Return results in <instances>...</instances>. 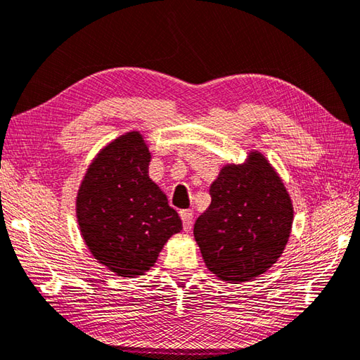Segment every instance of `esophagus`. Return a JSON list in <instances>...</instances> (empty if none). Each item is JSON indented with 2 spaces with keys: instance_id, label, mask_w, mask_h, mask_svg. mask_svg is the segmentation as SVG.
I'll use <instances>...</instances> for the list:
<instances>
[{
  "instance_id": "obj_1",
  "label": "esophagus",
  "mask_w": 360,
  "mask_h": 360,
  "mask_svg": "<svg viewBox=\"0 0 360 360\" xmlns=\"http://www.w3.org/2000/svg\"><path fill=\"white\" fill-rule=\"evenodd\" d=\"M179 215H181V220H182V228H184L186 232H188L190 229H192L193 212L190 209H186V210H181Z\"/></svg>"
}]
</instances>
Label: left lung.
I'll return each instance as SVG.
<instances>
[{
    "label": "left lung",
    "instance_id": "1",
    "mask_svg": "<svg viewBox=\"0 0 360 360\" xmlns=\"http://www.w3.org/2000/svg\"><path fill=\"white\" fill-rule=\"evenodd\" d=\"M210 206L193 226L207 269L228 283L265 273L283 255L293 206L283 181L262 154L226 165L210 186Z\"/></svg>",
    "mask_w": 360,
    "mask_h": 360
}]
</instances>
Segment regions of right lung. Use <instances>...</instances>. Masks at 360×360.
Wrapping results in <instances>:
<instances>
[{
    "label": "right lung",
    "instance_id": "right-lung-1",
    "mask_svg": "<svg viewBox=\"0 0 360 360\" xmlns=\"http://www.w3.org/2000/svg\"><path fill=\"white\" fill-rule=\"evenodd\" d=\"M150 160L140 132L124 134L91 162L77 192L84 242L98 262L124 278L150 270L182 229L178 212L148 176Z\"/></svg>",
    "mask_w": 360,
    "mask_h": 360
}]
</instances>
